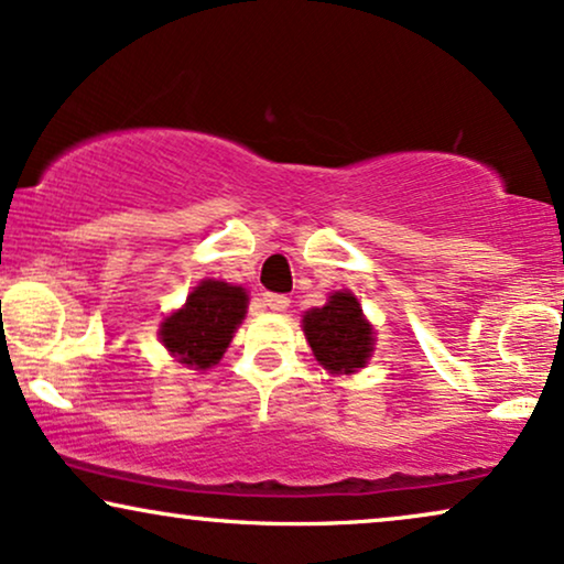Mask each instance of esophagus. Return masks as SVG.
<instances>
[{"label":"esophagus","mask_w":564,"mask_h":564,"mask_svg":"<svg viewBox=\"0 0 564 564\" xmlns=\"http://www.w3.org/2000/svg\"><path fill=\"white\" fill-rule=\"evenodd\" d=\"M261 303H264V308L280 313V311H288L290 297H288V295H276V292H264V297H261Z\"/></svg>","instance_id":"34e87169"}]
</instances>
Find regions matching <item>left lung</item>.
<instances>
[{
    "instance_id": "left-lung-1",
    "label": "left lung",
    "mask_w": 564,
    "mask_h": 564,
    "mask_svg": "<svg viewBox=\"0 0 564 564\" xmlns=\"http://www.w3.org/2000/svg\"><path fill=\"white\" fill-rule=\"evenodd\" d=\"M303 332L316 360L332 372L365 368L372 352V328L349 292H334L324 308L305 313Z\"/></svg>"
}]
</instances>
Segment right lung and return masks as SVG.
I'll use <instances>...</instances> for the list:
<instances>
[{"label": "right lung", "mask_w": 564, "mask_h": 564, "mask_svg": "<svg viewBox=\"0 0 564 564\" xmlns=\"http://www.w3.org/2000/svg\"><path fill=\"white\" fill-rule=\"evenodd\" d=\"M248 295L228 282L204 280L186 305L165 318L160 336L163 345L188 368L207 370L228 349L232 332L246 316Z\"/></svg>", "instance_id": "1"}]
</instances>
